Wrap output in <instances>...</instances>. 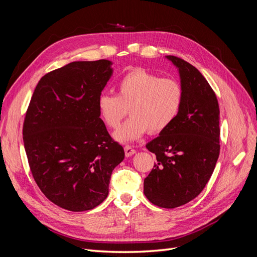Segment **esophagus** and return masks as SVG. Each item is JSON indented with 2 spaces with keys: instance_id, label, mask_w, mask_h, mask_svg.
I'll use <instances>...</instances> for the list:
<instances>
[{
  "instance_id": "esophagus-1",
  "label": "esophagus",
  "mask_w": 257,
  "mask_h": 257,
  "mask_svg": "<svg viewBox=\"0 0 257 257\" xmlns=\"http://www.w3.org/2000/svg\"><path fill=\"white\" fill-rule=\"evenodd\" d=\"M124 152H125L126 157H131V155H133V154L136 153V150L134 149V148H132L131 146H125V147H124Z\"/></svg>"
}]
</instances>
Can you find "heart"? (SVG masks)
Wrapping results in <instances>:
<instances>
[{
  "label": "heart",
  "mask_w": 257,
  "mask_h": 257,
  "mask_svg": "<svg viewBox=\"0 0 257 257\" xmlns=\"http://www.w3.org/2000/svg\"><path fill=\"white\" fill-rule=\"evenodd\" d=\"M118 94H103L97 102L106 126H119L130 108L131 118L114 132L120 143L138 141L148 131L158 134L172 125L183 104L182 84L142 67L131 69L116 84Z\"/></svg>",
  "instance_id": "obj_1"
}]
</instances>
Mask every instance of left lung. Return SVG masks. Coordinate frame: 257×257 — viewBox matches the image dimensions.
<instances>
[{
  "instance_id": "obj_1",
  "label": "left lung",
  "mask_w": 257,
  "mask_h": 257,
  "mask_svg": "<svg viewBox=\"0 0 257 257\" xmlns=\"http://www.w3.org/2000/svg\"><path fill=\"white\" fill-rule=\"evenodd\" d=\"M167 59L179 68L184 98L172 125L146 146L157 162L144 193L153 205L173 209L198 196L213 173L220 154V108L196 67L175 56Z\"/></svg>"
}]
</instances>
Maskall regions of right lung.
<instances>
[{
    "label": "right lung",
    "mask_w": 257,
    "mask_h": 257,
    "mask_svg": "<svg viewBox=\"0 0 257 257\" xmlns=\"http://www.w3.org/2000/svg\"><path fill=\"white\" fill-rule=\"evenodd\" d=\"M110 65L79 61L46 74L26 112L22 134L31 173L44 195L69 211L103 203L112 170L124 159L97 107Z\"/></svg>",
    "instance_id": "1"
}]
</instances>
